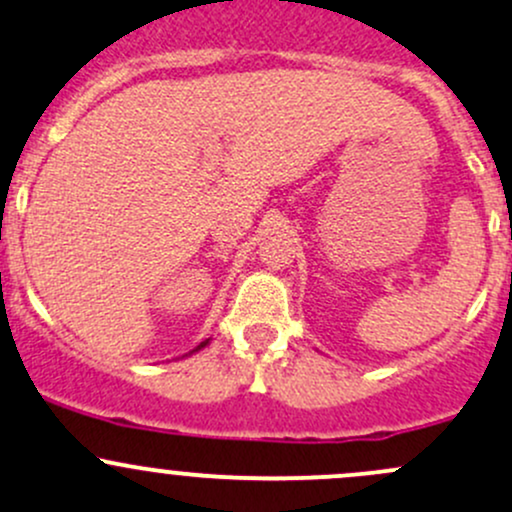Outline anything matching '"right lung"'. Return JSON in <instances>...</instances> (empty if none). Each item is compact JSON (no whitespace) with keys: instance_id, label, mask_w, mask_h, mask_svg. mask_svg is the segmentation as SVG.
Masks as SVG:
<instances>
[{"instance_id":"1","label":"right lung","mask_w":512,"mask_h":512,"mask_svg":"<svg viewBox=\"0 0 512 512\" xmlns=\"http://www.w3.org/2000/svg\"><path fill=\"white\" fill-rule=\"evenodd\" d=\"M208 341H211V338H208ZM208 341H203V343H201V346H196V348H193V351H191V353H196V351H201V348H206V346H208Z\"/></svg>"}]
</instances>
